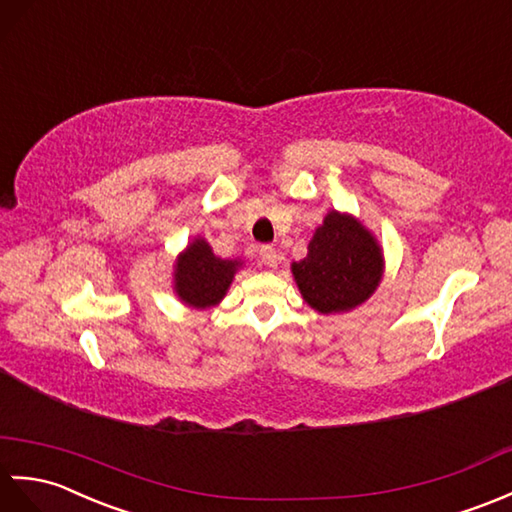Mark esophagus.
<instances>
[{"instance_id":"1","label":"esophagus","mask_w":512,"mask_h":512,"mask_svg":"<svg viewBox=\"0 0 512 512\" xmlns=\"http://www.w3.org/2000/svg\"><path fill=\"white\" fill-rule=\"evenodd\" d=\"M260 260H263L265 267H278V252L271 245H263L260 247Z\"/></svg>"}]
</instances>
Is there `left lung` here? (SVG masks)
<instances>
[{
  "instance_id": "obj_1",
  "label": "left lung",
  "mask_w": 512,
  "mask_h": 512,
  "mask_svg": "<svg viewBox=\"0 0 512 512\" xmlns=\"http://www.w3.org/2000/svg\"><path fill=\"white\" fill-rule=\"evenodd\" d=\"M383 249L366 225L331 210L315 227L306 258L291 263L302 300L322 315L355 311L383 280Z\"/></svg>"
}]
</instances>
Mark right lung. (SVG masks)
<instances>
[{
	"mask_svg": "<svg viewBox=\"0 0 512 512\" xmlns=\"http://www.w3.org/2000/svg\"><path fill=\"white\" fill-rule=\"evenodd\" d=\"M241 258H219L206 238H192L173 265V291L192 309H212L230 289Z\"/></svg>",
	"mask_w": 512,
	"mask_h": 512,
	"instance_id": "right-lung-1",
	"label": "right lung"
}]
</instances>
